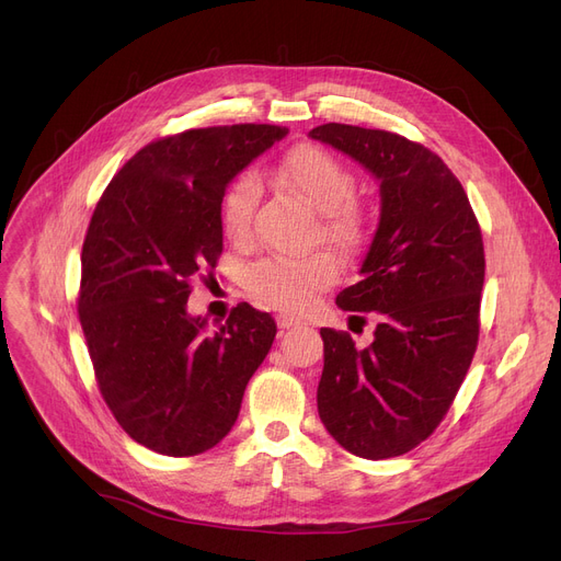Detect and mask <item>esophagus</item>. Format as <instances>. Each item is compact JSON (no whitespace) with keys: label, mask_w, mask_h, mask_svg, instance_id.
<instances>
[{"label":"esophagus","mask_w":561,"mask_h":561,"mask_svg":"<svg viewBox=\"0 0 561 561\" xmlns=\"http://www.w3.org/2000/svg\"><path fill=\"white\" fill-rule=\"evenodd\" d=\"M300 325H302V320L293 318V316H279L277 318V328L279 330H290V328H300Z\"/></svg>","instance_id":"34e87169"}]
</instances>
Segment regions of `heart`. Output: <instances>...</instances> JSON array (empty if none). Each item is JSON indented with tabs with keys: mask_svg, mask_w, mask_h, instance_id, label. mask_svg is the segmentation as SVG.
Here are the masks:
<instances>
[{
	"mask_svg": "<svg viewBox=\"0 0 561 561\" xmlns=\"http://www.w3.org/2000/svg\"><path fill=\"white\" fill-rule=\"evenodd\" d=\"M277 176L290 193L322 214L320 233L328 243L343 252L362 243V216L350 202L355 193V176L336 157L316 145H298L282 159ZM254 204L256 184L252 176H243L222 202V227L229 239H245ZM334 279L336 265L328 254L300 261H263L248 273V286L261 302L290 313L311 307L316 293L334 284Z\"/></svg>",
	"mask_w": 561,
	"mask_h": 561,
	"instance_id": "obj_1",
	"label": "heart"
}]
</instances>
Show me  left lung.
I'll return each instance as SVG.
<instances>
[{"instance_id":"8db88e82","label":"left lung","mask_w":561,"mask_h":561,"mask_svg":"<svg viewBox=\"0 0 561 561\" xmlns=\"http://www.w3.org/2000/svg\"><path fill=\"white\" fill-rule=\"evenodd\" d=\"M379 184V220L343 311L377 313L373 343L320 330L318 416L339 446L389 459L425 440L473 362L484 286L482 233L450 168L398 134L352 125L309 131ZM357 318V316H352Z\"/></svg>"}]
</instances>
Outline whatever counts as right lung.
I'll return each mask as SVG.
<instances>
[{
  "mask_svg": "<svg viewBox=\"0 0 561 561\" xmlns=\"http://www.w3.org/2000/svg\"><path fill=\"white\" fill-rule=\"evenodd\" d=\"M286 134L231 125L145 145L88 225L79 320L98 385L115 421L159 455L220 444L273 345L271 313L243 302L209 332L186 302L188 279L222 252L225 188Z\"/></svg>",
  "mask_w": 561,
  "mask_h": 561,
  "instance_id": "1",
  "label": "right lung"
}]
</instances>
